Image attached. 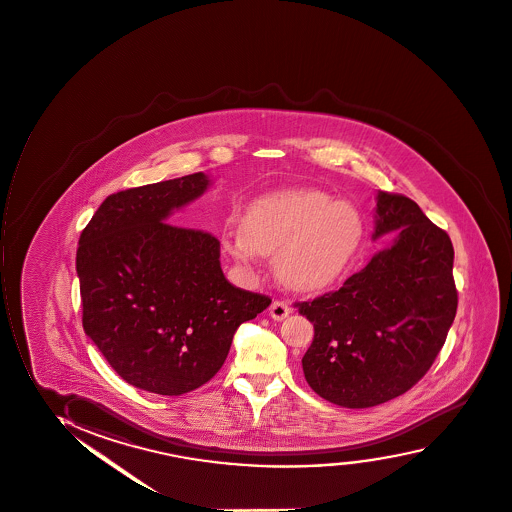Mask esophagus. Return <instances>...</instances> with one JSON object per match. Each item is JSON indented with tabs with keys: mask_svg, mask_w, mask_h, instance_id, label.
Returning a JSON list of instances; mask_svg holds the SVG:
<instances>
[{
	"mask_svg": "<svg viewBox=\"0 0 512 512\" xmlns=\"http://www.w3.org/2000/svg\"><path fill=\"white\" fill-rule=\"evenodd\" d=\"M290 314L289 304L284 301H273L270 306V316L275 321H282Z\"/></svg>",
	"mask_w": 512,
	"mask_h": 512,
	"instance_id": "34e87169",
	"label": "esophagus"
}]
</instances>
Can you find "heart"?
I'll return each mask as SVG.
<instances>
[{
	"mask_svg": "<svg viewBox=\"0 0 512 512\" xmlns=\"http://www.w3.org/2000/svg\"><path fill=\"white\" fill-rule=\"evenodd\" d=\"M363 237V216L354 204L301 187L254 199L241 227L225 230L223 249L239 263L273 254V270L287 289L316 292L344 275Z\"/></svg>",
	"mask_w": 512,
	"mask_h": 512,
	"instance_id": "heart-1",
	"label": "heart"
}]
</instances>
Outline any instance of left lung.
<instances>
[{"instance_id": "obj_1", "label": "left lung", "mask_w": 512, "mask_h": 512, "mask_svg": "<svg viewBox=\"0 0 512 512\" xmlns=\"http://www.w3.org/2000/svg\"><path fill=\"white\" fill-rule=\"evenodd\" d=\"M371 239L396 234L332 294L299 304L314 327L306 382L349 409L407 392L437 358L456 318L454 247L413 199L376 191Z\"/></svg>"}]
</instances>
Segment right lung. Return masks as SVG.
I'll return each instance as SVG.
<instances>
[{"instance_id":"add662e5","label":"right lung","mask_w":512,"mask_h":512,"mask_svg":"<svg viewBox=\"0 0 512 512\" xmlns=\"http://www.w3.org/2000/svg\"><path fill=\"white\" fill-rule=\"evenodd\" d=\"M210 185L198 172L111 194L79 239L84 332L125 382L151 394L210 382L235 330L271 304L228 284L216 237L168 223Z\"/></svg>"}]
</instances>
